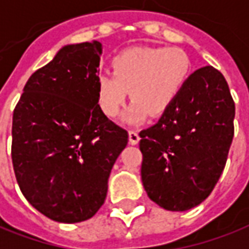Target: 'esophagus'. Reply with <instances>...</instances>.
<instances>
[{"mask_svg":"<svg viewBox=\"0 0 249 249\" xmlns=\"http://www.w3.org/2000/svg\"><path fill=\"white\" fill-rule=\"evenodd\" d=\"M128 136H129V142L130 144H137L139 140H140V136H139V133H137L136 130H129L128 132Z\"/></svg>","mask_w":249,"mask_h":249,"instance_id":"34e87169","label":"esophagus"}]
</instances>
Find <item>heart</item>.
<instances>
[{
  "mask_svg": "<svg viewBox=\"0 0 249 249\" xmlns=\"http://www.w3.org/2000/svg\"><path fill=\"white\" fill-rule=\"evenodd\" d=\"M113 74L97 76V101L107 117H117L128 91L130 104L123 116L126 124H140L149 114L161 116L175 104L191 76V59L178 47H136L120 52Z\"/></svg>",
  "mask_w": 249,
  "mask_h": 249,
  "instance_id": "heart-1",
  "label": "heart"
}]
</instances>
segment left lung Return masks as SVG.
<instances>
[{
	"mask_svg": "<svg viewBox=\"0 0 249 249\" xmlns=\"http://www.w3.org/2000/svg\"><path fill=\"white\" fill-rule=\"evenodd\" d=\"M233 120L224 75L212 66L194 71L173 107L140 132L148 197L171 212L189 210L209 197L227 163Z\"/></svg>",
	"mask_w": 249,
	"mask_h": 249,
	"instance_id": "obj_1",
	"label": "left lung"
}]
</instances>
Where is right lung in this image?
Wrapping results in <instances>:
<instances>
[{"instance_id":"obj_1","label":"right lung","mask_w":249,"mask_h":249,"mask_svg":"<svg viewBox=\"0 0 249 249\" xmlns=\"http://www.w3.org/2000/svg\"><path fill=\"white\" fill-rule=\"evenodd\" d=\"M98 41L63 46L24 86L12 125V161L20 190L53 221L91 218L128 132L97 101Z\"/></svg>"}]
</instances>
